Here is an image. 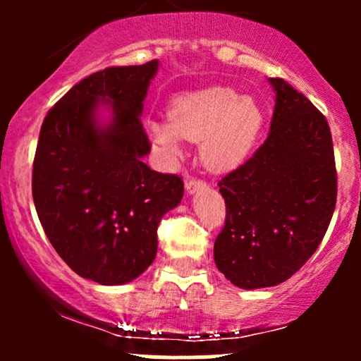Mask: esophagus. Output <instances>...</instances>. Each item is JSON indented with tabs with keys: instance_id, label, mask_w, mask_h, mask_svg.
Instances as JSON below:
<instances>
[{
	"instance_id": "esophagus-1",
	"label": "esophagus",
	"mask_w": 361,
	"mask_h": 361,
	"mask_svg": "<svg viewBox=\"0 0 361 361\" xmlns=\"http://www.w3.org/2000/svg\"><path fill=\"white\" fill-rule=\"evenodd\" d=\"M205 186H207L205 181L198 180V178H186L185 181V188L188 193H195L198 192V190H204Z\"/></svg>"
}]
</instances>
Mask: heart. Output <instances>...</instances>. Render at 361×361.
I'll list each match as a JSON object with an SVG mask.
<instances>
[{"label": "heart", "instance_id": "b5f03b06", "mask_svg": "<svg viewBox=\"0 0 361 361\" xmlns=\"http://www.w3.org/2000/svg\"><path fill=\"white\" fill-rule=\"evenodd\" d=\"M151 134L169 154L181 152L180 137L202 140V156L212 168L229 169L246 159L263 127L255 100L231 88L202 90L178 97L168 122H151Z\"/></svg>", "mask_w": 361, "mask_h": 361}]
</instances>
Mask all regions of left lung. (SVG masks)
Returning a JSON list of instances; mask_svg holds the SVG:
<instances>
[{"mask_svg":"<svg viewBox=\"0 0 361 361\" xmlns=\"http://www.w3.org/2000/svg\"><path fill=\"white\" fill-rule=\"evenodd\" d=\"M270 134L246 163L219 181L226 222L214 244L217 268L239 288L279 285L324 238L338 195L324 115L281 78Z\"/></svg>","mask_w":361,"mask_h":361,"instance_id":"obj_1","label":"left lung"}]
</instances>
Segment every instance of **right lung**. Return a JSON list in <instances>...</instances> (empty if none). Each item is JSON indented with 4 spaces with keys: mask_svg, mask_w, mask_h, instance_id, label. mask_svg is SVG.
<instances>
[{
    "mask_svg": "<svg viewBox=\"0 0 361 361\" xmlns=\"http://www.w3.org/2000/svg\"><path fill=\"white\" fill-rule=\"evenodd\" d=\"M157 61L90 74L45 115L32 195L44 233L73 271L102 285L137 279L156 258L161 217L183 198L178 175L152 171L140 122ZM112 118L103 126L97 109Z\"/></svg>",
    "mask_w": 361,
    "mask_h": 361,
    "instance_id": "1",
    "label": "right lung"
}]
</instances>
